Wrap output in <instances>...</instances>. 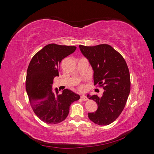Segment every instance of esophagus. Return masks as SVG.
<instances>
[{"instance_id":"34e87169","label":"esophagus","mask_w":154,"mask_h":154,"mask_svg":"<svg viewBox=\"0 0 154 154\" xmlns=\"http://www.w3.org/2000/svg\"><path fill=\"white\" fill-rule=\"evenodd\" d=\"M81 98H82V100L83 101H87V100H88L87 96H85V95H82V96H81Z\"/></svg>"}]
</instances>
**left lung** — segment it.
<instances>
[{"label": "left lung", "instance_id": "left-lung-1", "mask_svg": "<svg viewBox=\"0 0 154 154\" xmlns=\"http://www.w3.org/2000/svg\"><path fill=\"white\" fill-rule=\"evenodd\" d=\"M83 55L88 60L94 71V85L103 87L101 97L87 94L97 105L88 118L99 125H108L122 112L130 91V72L123 57L108 44L95 46L80 45Z\"/></svg>", "mask_w": 154, "mask_h": 154}]
</instances>
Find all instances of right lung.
<instances>
[{"label": "right lung", "mask_w": 154, "mask_h": 154, "mask_svg": "<svg viewBox=\"0 0 154 154\" xmlns=\"http://www.w3.org/2000/svg\"><path fill=\"white\" fill-rule=\"evenodd\" d=\"M75 46L50 44L36 53L27 71L26 89L32 109L43 122L54 125L66 119L70 105L80 98L68 88L59 94L53 90L54 78L59 76L62 60L75 51Z\"/></svg>", "instance_id": "obj_1"}]
</instances>
